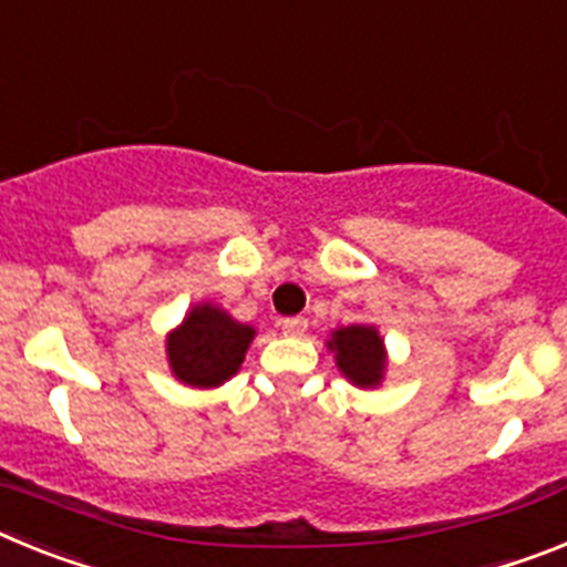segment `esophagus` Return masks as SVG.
<instances>
[{
  "label": "esophagus",
  "instance_id": "esophagus-1",
  "mask_svg": "<svg viewBox=\"0 0 567 567\" xmlns=\"http://www.w3.org/2000/svg\"><path fill=\"white\" fill-rule=\"evenodd\" d=\"M279 328H282L285 337H302V333L308 331V319H305V317H285L282 322H279Z\"/></svg>",
  "mask_w": 567,
  "mask_h": 567
}]
</instances>
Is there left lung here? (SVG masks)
<instances>
[{
	"label": "left lung",
	"instance_id": "8db88e82",
	"mask_svg": "<svg viewBox=\"0 0 567 567\" xmlns=\"http://www.w3.org/2000/svg\"><path fill=\"white\" fill-rule=\"evenodd\" d=\"M331 351H337V365L353 385L371 388L382 379L385 371V351L377 328L371 324H351L333 333Z\"/></svg>",
	"mask_w": 567,
	"mask_h": 567
}]
</instances>
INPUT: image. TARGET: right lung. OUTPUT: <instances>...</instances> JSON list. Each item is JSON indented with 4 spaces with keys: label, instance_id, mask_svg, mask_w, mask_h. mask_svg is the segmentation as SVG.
Instances as JSON below:
<instances>
[{
    "label": "right lung",
    "instance_id": "add662e5",
    "mask_svg": "<svg viewBox=\"0 0 567 567\" xmlns=\"http://www.w3.org/2000/svg\"><path fill=\"white\" fill-rule=\"evenodd\" d=\"M254 328L214 305H196L182 328L167 337V359L176 379L194 388L223 385L243 365Z\"/></svg>",
    "mask_w": 567,
    "mask_h": 567
}]
</instances>
